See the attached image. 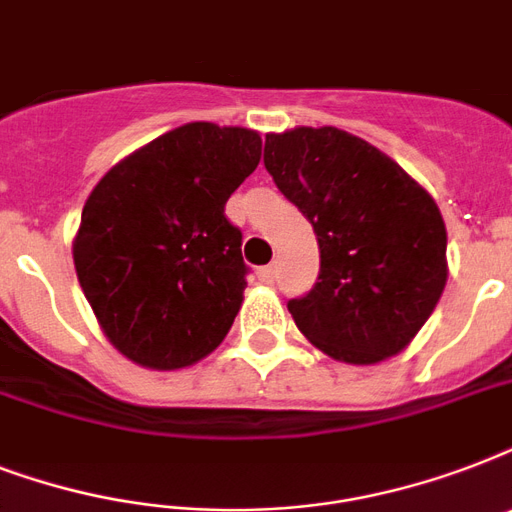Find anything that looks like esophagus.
<instances>
[{
  "label": "esophagus",
  "mask_w": 512,
  "mask_h": 512,
  "mask_svg": "<svg viewBox=\"0 0 512 512\" xmlns=\"http://www.w3.org/2000/svg\"><path fill=\"white\" fill-rule=\"evenodd\" d=\"M257 276H260L263 284H273V281H276V265H265V268L257 271Z\"/></svg>",
  "instance_id": "1"
}]
</instances>
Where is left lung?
<instances>
[{
	"label": "left lung",
	"mask_w": 512,
	"mask_h": 512,
	"mask_svg": "<svg viewBox=\"0 0 512 512\" xmlns=\"http://www.w3.org/2000/svg\"><path fill=\"white\" fill-rule=\"evenodd\" d=\"M263 162L319 241V281L287 305L297 329L345 364L401 353L449 276L433 196L380 148L337 127L268 132Z\"/></svg>",
	"instance_id": "obj_1"
}]
</instances>
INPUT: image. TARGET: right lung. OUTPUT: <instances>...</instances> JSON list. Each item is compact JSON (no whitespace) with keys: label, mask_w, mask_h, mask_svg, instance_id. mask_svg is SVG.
Returning <instances> with one entry per match:
<instances>
[{"label":"right lung","mask_w":512,"mask_h":512,"mask_svg":"<svg viewBox=\"0 0 512 512\" xmlns=\"http://www.w3.org/2000/svg\"><path fill=\"white\" fill-rule=\"evenodd\" d=\"M260 154V132L191 122L124 156L92 188L71 252L84 297L122 356L172 372L225 340L247 287L225 201Z\"/></svg>","instance_id":"add662e5"}]
</instances>
